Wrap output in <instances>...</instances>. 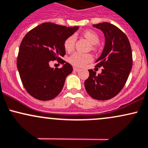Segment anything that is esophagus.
Here are the masks:
<instances>
[{
    "label": "esophagus",
    "mask_w": 148,
    "mask_h": 148,
    "mask_svg": "<svg viewBox=\"0 0 148 148\" xmlns=\"http://www.w3.org/2000/svg\"><path fill=\"white\" fill-rule=\"evenodd\" d=\"M73 71H76V72H77V71H80V69H78V68H76V67H74L73 68Z\"/></svg>",
    "instance_id": "1"
}]
</instances>
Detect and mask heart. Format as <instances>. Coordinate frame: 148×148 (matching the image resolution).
Segmentation results:
<instances>
[{
    "mask_svg": "<svg viewBox=\"0 0 148 148\" xmlns=\"http://www.w3.org/2000/svg\"><path fill=\"white\" fill-rule=\"evenodd\" d=\"M84 36L89 40L92 45H96L99 42V37L96 33L93 31H86ZM76 38L75 36H70L64 42V47L68 52H71L74 49ZM92 56L90 54H83L80 52H75L69 57V62L75 66H82L92 60Z\"/></svg>",
    "mask_w": 148,
    "mask_h": 148,
    "instance_id": "heart-1",
    "label": "heart"
}]
</instances>
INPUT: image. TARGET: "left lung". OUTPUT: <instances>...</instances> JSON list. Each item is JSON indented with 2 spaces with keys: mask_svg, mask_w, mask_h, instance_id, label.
<instances>
[{
  "mask_svg": "<svg viewBox=\"0 0 148 148\" xmlns=\"http://www.w3.org/2000/svg\"><path fill=\"white\" fill-rule=\"evenodd\" d=\"M93 26L101 30L105 36L104 49L96 61V67L103 69L98 75L89 70L84 87L93 99L108 100L118 94L127 82L132 68V47L127 36L114 25L102 22Z\"/></svg>",
  "mask_w": 148,
  "mask_h": 148,
  "instance_id": "8db88e82",
  "label": "left lung"
}]
</instances>
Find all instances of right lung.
Instances as JSON below:
<instances>
[{
    "label": "right lung",
    "mask_w": 148,
    "mask_h": 148,
    "mask_svg": "<svg viewBox=\"0 0 148 148\" xmlns=\"http://www.w3.org/2000/svg\"><path fill=\"white\" fill-rule=\"evenodd\" d=\"M78 29L42 23L23 38L16 66L24 88L35 99L49 101L61 92L66 77L73 71L72 66L61 59L66 54L64 42ZM54 60L63 67L51 68L49 63Z\"/></svg>",
    "instance_id": "1"
}]
</instances>
